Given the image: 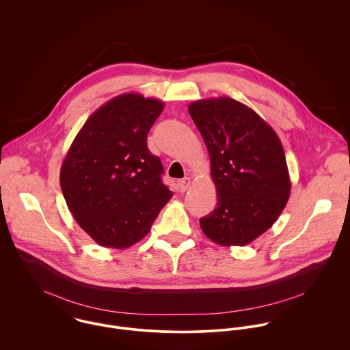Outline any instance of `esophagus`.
Listing matches in <instances>:
<instances>
[{
    "label": "esophagus",
    "mask_w": 350,
    "mask_h": 350,
    "mask_svg": "<svg viewBox=\"0 0 350 350\" xmlns=\"http://www.w3.org/2000/svg\"><path fill=\"white\" fill-rule=\"evenodd\" d=\"M190 183H191L190 178H183V179L178 180V189H179V191H180V193H185V191L190 187Z\"/></svg>",
    "instance_id": "34e87169"
}]
</instances>
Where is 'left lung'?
Instances as JSON below:
<instances>
[{
  "label": "left lung",
  "instance_id": "8db88e82",
  "mask_svg": "<svg viewBox=\"0 0 350 350\" xmlns=\"http://www.w3.org/2000/svg\"><path fill=\"white\" fill-rule=\"evenodd\" d=\"M189 113L208 150L217 190V207L200 218V228L218 245H248L290 198L282 142L254 110L230 97L194 100Z\"/></svg>",
  "mask_w": 350,
  "mask_h": 350
}]
</instances>
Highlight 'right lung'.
I'll return each instance as SVG.
<instances>
[{
  "mask_svg": "<svg viewBox=\"0 0 350 350\" xmlns=\"http://www.w3.org/2000/svg\"><path fill=\"white\" fill-rule=\"evenodd\" d=\"M164 102L137 93L117 96L81 128L60 168V187L78 225L105 248L143 240L172 193L161 161L147 147Z\"/></svg>",
  "mask_w": 350,
  "mask_h": 350,
  "instance_id": "1",
  "label": "right lung"
}]
</instances>
